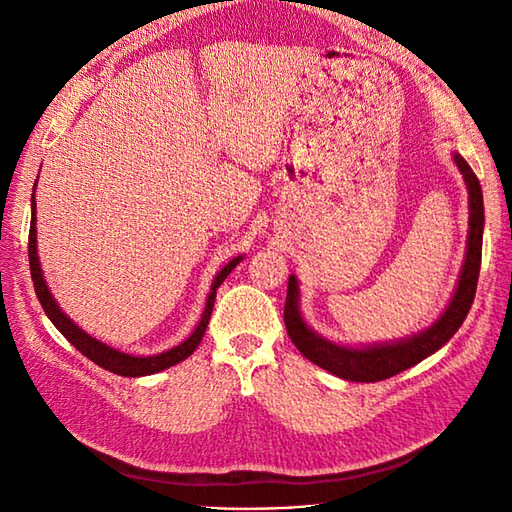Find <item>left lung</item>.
Returning <instances> with one entry per match:
<instances>
[{"instance_id":"left-lung-1","label":"left lung","mask_w":512,"mask_h":512,"mask_svg":"<svg viewBox=\"0 0 512 512\" xmlns=\"http://www.w3.org/2000/svg\"><path fill=\"white\" fill-rule=\"evenodd\" d=\"M455 165L462 171L466 189H469V244H466V259L462 266V275L455 288V295L444 310L442 317L431 325L429 330L422 334L411 336L407 341L400 343H387V345H374L363 347V350H354V347H341L330 341L321 339L314 334L301 319L299 312V288L295 275L288 277V295H286V308H284V321L290 341L295 343L297 350L323 369H328L334 376L354 380V383H378L396 376L405 369L418 365L422 358H427L447 343L451 336L458 332L462 321L469 314L477 277H480V264H482V233H484V200H482V187L480 180L473 173L460 154L453 156Z\"/></svg>"}]
</instances>
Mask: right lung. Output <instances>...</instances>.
<instances>
[{
	"instance_id": "1",
	"label": "right lung",
	"mask_w": 512,
	"mask_h": 512,
	"mask_svg": "<svg viewBox=\"0 0 512 512\" xmlns=\"http://www.w3.org/2000/svg\"><path fill=\"white\" fill-rule=\"evenodd\" d=\"M37 184V182H35ZM37 209H35V195H32V215H30V233H28V262H30V275H32V284H35V292H37V299L41 303L43 312L48 314V319L57 325V330L68 339L76 350H79L83 356H88L92 363H96L99 367L107 369V372H114L118 376H149V374H156L162 372V369H167L171 365H176L184 358L191 356L195 352V347L200 345L202 336L206 332V325H209L211 319V312H213V303H215V290L222 286V281L231 275V270L242 262V257H235L233 262H228L217 277L213 279V286H211V295L206 299V308L202 319L198 323V328L193 330V334L189 336L187 341L180 343L178 347H171V350L156 354V356H132V354H125V352H118L114 347L105 345L101 341L92 339L90 334H85L79 325H74V321H70L65 314L61 312V308L57 306V301L52 299L50 290L46 286V281H43L41 275V268H39V257H37V217H35Z\"/></svg>"
}]
</instances>
